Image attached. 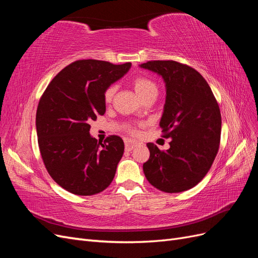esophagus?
Instances as JSON below:
<instances>
[{
	"mask_svg": "<svg viewBox=\"0 0 258 258\" xmlns=\"http://www.w3.org/2000/svg\"><path fill=\"white\" fill-rule=\"evenodd\" d=\"M140 144L141 143L137 142V141H131V140H127V141H124V147H126V151H128V152L132 151L135 147L139 146Z\"/></svg>",
	"mask_w": 258,
	"mask_h": 258,
	"instance_id": "1",
	"label": "esophagus"
}]
</instances>
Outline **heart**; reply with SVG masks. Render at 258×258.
Returning <instances> with one entry per match:
<instances>
[{
  "label": "heart",
  "mask_w": 258,
  "mask_h": 258,
  "mask_svg": "<svg viewBox=\"0 0 258 258\" xmlns=\"http://www.w3.org/2000/svg\"><path fill=\"white\" fill-rule=\"evenodd\" d=\"M132 86H134V89L137 92V95L143 99L147 96H157L158 93V87L153 81L146 79V77H136V79L132 81ZM116 92L115 86H110L105 92H104V101L106 103L111 102L114 95ZM132 132H136V130H132Z\"/></svg>",
  "instance_id": "b5f03b06"
}]
</instances>
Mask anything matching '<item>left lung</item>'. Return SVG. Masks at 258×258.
Segmentation results:
<instances>
[{"mask_svg": "<svg viewBox=\"0 0 258 258\" xmlns=\"http://www.w3.org/2000/svg\"><path fill=\"white\" fill-rule=\"evenodd\" d=\"M162 77L166 102L159 122L170 148L160 151L147 143L150 159L144 174L156 188L181 192L196 186L206 176L220 147L222 117L207 81L196 70L172 60L140 64Z\"/></svg>", "mask_w": 258, "mask_h": 258, "instance_id": "8db88e82", "label": "left lung"}]
</instances>
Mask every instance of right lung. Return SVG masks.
Segmentation results:
<instances>
[{
	"mask_svg": "<svg viewBox=\"0 0 258 258\" xmlns=\"http://www.w3.org/2000/svg\"><path fill=\"white\" fill-rule=\"evenodd\" d=\"M131 63L77 60L47 86L36 111L40 152L49 175L79 196L104 190L116 173L123 141L110 136L102 143L89 134V121L104 115V92L126 74Z\"/></svg>",
	"mask_w": 258,
	"mask_h": 258,
	"instance_id": "right-lung-1",
	"label": "right lung"
}]
</instances>
